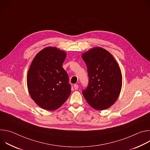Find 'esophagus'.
<instances>
[{"label": "esophagus", "mask_w": 150, "mask_h": 150, "mask_svg": "<svg viewBox=\"0 0 150 150\" xmlns=\"http://www.w3.org/2000/svg\"><path fill=\"white\" fill-rule=\"evenodd\" d=\"M74 89H75V90H77V89L78 88V85L75 84V85H74Z\"/></svg>", "instance_id": "esophagus-1"}]
</instances>
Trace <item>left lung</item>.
Returning a JSON list of instances; mask_svg holds the SVG:
<instances>
[{
    "label": "left lung",
    "mask_w": 150,
    "mask_h": 150,
    "mask_svg": "<svg viewBox=\"0 0 150 150\" xmlns=\"http://www.w3.org/2000/svg\"><path fill=\"white\" fill-rule=\"evenodd\" d=\"M82 57L89 78L87 88L82 90L84 98L96 110L108 109L116 102L122 88V76L117 62L101 47L90 49Z\"/></svg>",
    "instance_id": "8db88e82"
}]
</instances>
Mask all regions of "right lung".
I'll return each mask as SVG.
<instances>
[{
    "instance_id": "add662e5",
    "label": "right lung",
    "mask_w": 150,
    "mask_h": 150,
    "mask_svg": "<svg viewBox=\"0 0 150 150\" xmlns=\"http://www.w3.org/2000/svg\"><path fill=\"white\" fill-rule=\"evenodd\" d=\"M67 53L48 47L34 58L27 75V87L31 98L42 109L55 110L71 93L67 72L62 68Z\"/></svg>"
}]
</instances>
